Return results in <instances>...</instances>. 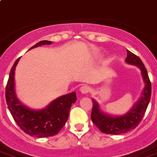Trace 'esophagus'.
<instances>
[{"mask_svg":"<svg viewBox=\"0 0 157 157\" xmlns=\"http://www.w3.org/2000/svg\"><path fill=\"white\" fill-rule=\"evenodd\" d=\"M90 91L89 86H86V85H84V86H81V89H80V92H81L82 94H87Z\"/></svg>","mask_w":157,"mask_h":157,"instance_id":"esophagus-1","label":"esophagus"}]
</instances>
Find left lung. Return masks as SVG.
I'll list each match as a JSON object with an SVG mask.
<instances>
[{
    "label": "left lung",
    "mask_w": 157,
    "mask_h": 157,
    "mask_svg": "<svg viewBox=\"0 0 157 157\" xmlns=\"http://www.w3.org/2000/svg\"><path fill=\"white\" fill-rule=\"evenodd\" d=\"M127 52L125 62L128 64L135 65L140 70L144 84V90L141 97H140L136 103L134 104L129 111L121 116H113L104 113L101 111L98 102L94 99H92L93 106L91 119L104 133L118 135L134 129L141 121L149 104L152 89L147 70L141 60L137 56L128 50H127Z\"/></svg>",
    "instance_id": "8db88e82"
}]
</instances>
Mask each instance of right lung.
I'll return each mask as SVG.
<instances>
[{
  "instance_id": "obj_1",
  "label": "right lung",
  "mask_w": 157,
  "mask_h": 157,
  "mask_svg": "<svg viewBox=\"0 0 157 157\" xmlns=\"http://www.w3.org/2000/svg\"><path fill=\"white\" fill-rule=\"evenodd\" d=\"M52 41L41 40L32 48L44 44H51ZM20 58L16 60L9 73L5 91L8 108L14 121L25 133L38 138L52 136L64 127L69 116L72 104L76 101L75 92L63 95L55 99L42 109H33L20 101L15 89V70Z\"/></svg>"
}]
</instances>
